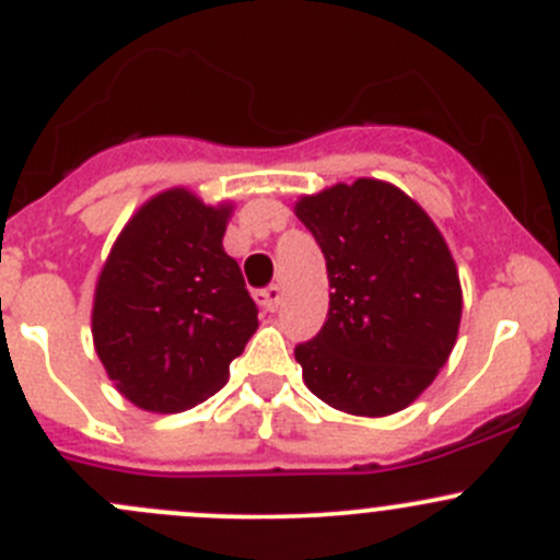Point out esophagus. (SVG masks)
<instances>
[{
	"label": "esophagus",
	"mask_w": 560,
	"mask_h": 560,
	"mask_svg": "<svg viewBox=\"0 0 560 560\" xmlns=\"http://www.w3.org/2000/svg\"><path fill=\"white\" fill-rule=\"evenodd\" d=\"M257 301L262 303V306L268 308V312H276V308H279V303H281V287L279 284L265 287V290L257 292Z\"/></svg>",
	"instance_id": "34e87169"
}]
</instances>
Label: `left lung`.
<instances>
[{"label": "left lung", "instance_id": "obj_1", "mask_svg": "<svg viewBox=\"0 0 560 560\" xmlns=\"http://www.w3.org/2000/svg\"><path fill=\"white\" fill-rule=\"evenodd\" d=\"M298 219L325 254L330 308L295 347L316 398L349 415L406 409L447 363L460 325V281L436 224L374 178L303 197Z\"/></svg>", "mask_w": 560, "mask_h": 560}]
</instances>
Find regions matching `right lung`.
<instances>
[{"label": "right lung", "mask_w": 560, "mask_h": 560, "mask_svg": "<svg viewBox=\"0 0 560 560\" xmlns=\"http://www.w3.org/2000/svg\"><path fill=\"white\" fill-rule=\"evenodd\" d=\"M230 208L186 189L145 202L118 235L94 295V347L124 398L191 409L228 382L257 330V303L222 248Z\"/></svg>", "instance_id": "right-lung-1"}]
</instances>
